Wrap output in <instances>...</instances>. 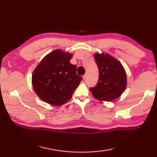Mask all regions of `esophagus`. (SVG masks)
<instances>
[{
	"label": "esophagus",
	"mask_w": 157,
	"mask_h": 157,
	"mask_svg": "<svg viewBox=\"0 0 157 157\" xmlns=\"http://www.w3.org/2000/svg\"><path fill=\"white\" fill-rule=\"evenodd\" d=\"M86 77H87V74H86H86H84V75H83V78H84V79H85L86 78Z\"/></svg>",
	"instance_id": "1"
}]
</instances>
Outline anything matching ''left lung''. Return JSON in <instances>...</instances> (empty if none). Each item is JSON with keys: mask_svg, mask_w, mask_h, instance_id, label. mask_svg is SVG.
<instances>
[{"mask_svg": "<svg viewBox=\"0 0 157 157\" xmlns=\"http://www.w3.org/2000/svg\"><path fill=\"white\" fill-rule=\"evenodd\" d=\"M99 76L97 84L90 88L96 99L111 101L121 95L126 88V73L121 63L107 54L94 55Z\"/></svg>", "mask_w": 157, "mask_h": 157, "instance_id": "8db88e82", "label": "left lung"}]
</instances>
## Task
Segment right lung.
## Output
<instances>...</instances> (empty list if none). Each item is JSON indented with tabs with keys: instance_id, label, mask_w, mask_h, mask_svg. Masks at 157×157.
<instances>
[{
	"instance_id": "1",
	"label": "right lung",
	"mask_w": 157,
	"mask_h": 157,
	"mask_svg": "<svg viewBox=\"0 0 157 157\" xmlns=\"http://www.w3.org/2000/svg\"><path fill=\"white\" fill-rule=\"evenodd\" d=\"M72 55L61 50L49 53L36 67L32 75L34 91L44 102L61 105L71 98L82 77L70 63Z\"/></svg>"
}]
</instances>
